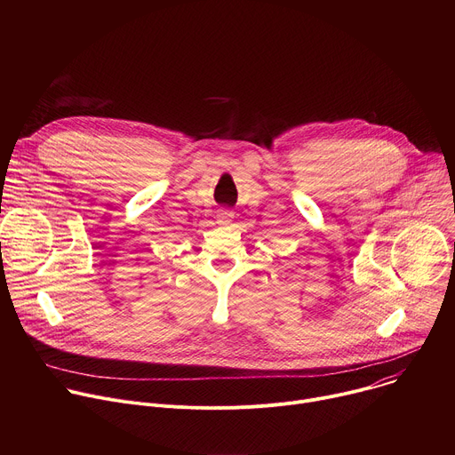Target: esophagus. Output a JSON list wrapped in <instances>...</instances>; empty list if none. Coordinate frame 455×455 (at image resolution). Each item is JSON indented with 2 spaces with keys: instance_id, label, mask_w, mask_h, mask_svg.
<instances>
[{
  "instance_id": "esophagus-1",
  "label": "esophagus",
  "mask_w": 455,
  "mask_h": 455,
  "mask_svg": "<svg viewBox=\"0 0 455 455\" xmlns=\"http://www.w3.org/2000/svg\"><path fill=\"white\" fill-rule=\"evenodd\" d=\"M232 218H234V212H230V211H223V212L220 214V220H221V223H228Z\"/></svg>"
}]
</instances>
